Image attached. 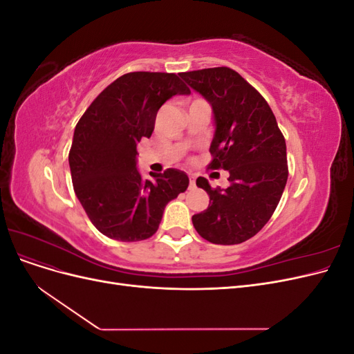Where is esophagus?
Instances as JSON below:
<instances>
[{
    "label": "esophagus",
    "mask_w": 354,
    "mask_h": 354,
    "mask_svg": "<svg viewBox=\"0 0 354 354\" xmlns=\"http://www.w3.org/2000/svg\"><path fill=\"white\" fill-rule=\"evenodd\" d=\"M189 187H195V177H189Z\"/></svg>",
    "instance_id": "esophagus-1"
}]
</instances>
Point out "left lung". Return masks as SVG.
Masks as SVG:
<instances>
[{"label":"left lung","mask_w":354,"mask_h":354,"mask_svg":"<svg viewBox=\"0 0 354 354\" xmlns=\"http://www.w3.org/2000/svg\"><path fill=\"white\" fill-rule=\"evenodd\" d=\"M212 108L214 136L209 168L229 171V187L196 186L209 196L208 208L192 223L203 239L217 245L242 243L270 220L288 180L286 145L270 106L230 68L180 73Z\"/></svg>","instance_id":"left-lung-1"}]
</instances>
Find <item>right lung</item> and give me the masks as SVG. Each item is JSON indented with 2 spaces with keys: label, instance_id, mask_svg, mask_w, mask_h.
<instances>
[{
  "label": "right lung",
  "instance_id": "obj_1",
  "mask_svg": "<svg viewBox=\"0 0 354 354\" xmlns=\"http://www.w3.org/2000/svg\"><path fill=\"white\" fill-rule=\"evenodd\" d=\"M189 93L176 73H125L95 97L75 127L69 152L73 190L104 236L122 242L151 238L167 203L187 189L189 177L176 168L143 180L137 143L152 136L160 106Z\"/></svg>",
  "mask_w": 354,
  "mask_h": 354
}]
</instances>
